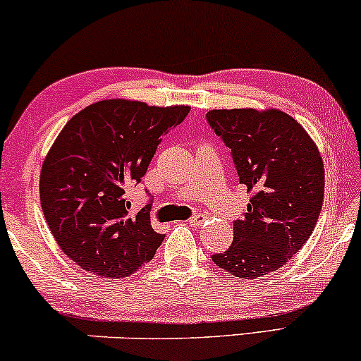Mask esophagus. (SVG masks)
Instances as JSON below:
<instances>
[{
    "instance_id": "esophagus-1",
    "label": "esophagus",
    "mask_w": 361,
    "mask_h": 361,
    "mask_svg": "<svg viewBox=\"0 0 361 361\" xmlns=\"http://www.w3.org/2000/svg\"><path fill=\"white\" fill-rule=\"evenodd\" d=\"M204 222H205L204 214H195L193 217H190V221H188L190 226H193V227H200Z\"/></svg>"
}]
</instances>
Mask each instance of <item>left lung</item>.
I'll return each mask as SVG.
<instances>
[{
    "label": "left lung",
    "mask_w": 361,
    "mask_h": 361,
    "mask_svg": "<svg viewBox=\"0 0 361 361\" xmlns=\"http://www.w3.org/2000/svg\"><path fill=\"white\" fill-rule=\"evenodd\" d=\"M251 200L234 239L212 261L239 279L279 270L307 243L324 198V164L304 127L281 110H210Z\"/></svg>",
    "instance_id": "obj_1"
}]
</instances>
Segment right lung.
I'll use <instances>...</instances> for the list:
<instances>
[{"instance_id":"add662e5","label":"right lung","mask_w":361,"mask_h":361,"mask_svg":"<svg viewBox=\"0 0 361 361\" xmlns=\"http://www.w3.org/2000/svg\"><path fill=\"white\" fill-rule=\"evenodd\" d=\"M190 106L102 100L66 123L40 171V204L64 255L82 270L123 279L154 258L164 234L149 207L128 215L127 190L140 183L161 135L180 126Z\"/></svg>"}]
</instances>
